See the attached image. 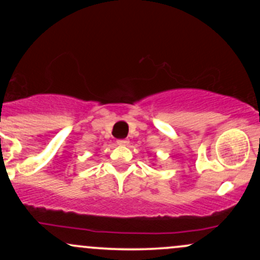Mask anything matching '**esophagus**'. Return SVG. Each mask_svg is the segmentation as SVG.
<instances>
[{
  "mask_svg": "<svg viewBox=\"0 0 260 260\" xmlns=\"http://www.w3.org/2000/svg\"><path fill=\"white\" fill-rule=\"evenodd\" d=\"M128 143H129V142H128V139H118L117 140L118 145H127Z\"/></svg>",
  "mask_w": 260,
  "mask_h": 260,
  "instance_id": "1",
  "label": "esophagus"
}]
</instances>
